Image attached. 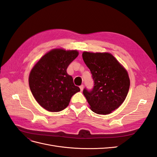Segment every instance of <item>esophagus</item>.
I'll return each mask as SVG.
<instances>
[{
    "label": "esophagus",
    "mask_w": 157,
    "mask_h": 157,
    "mask_svg": "<svg viewBox=\"0 0 157 157\" xmlns=\"http://www.w3.org/2000/svg\"><path fill=\"white\" fill-rule=\"evenodd\" d=\"M83 88H84V85L83 84H82V85H80V91H82L83 90Z\"/></svg>",
    "instance_id": "esophagus-1"
}]
</instances>
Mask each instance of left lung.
<instances>
[{
  "mask_svg": "<svg viewBox=\"0 0 157 157\" xmlns=\"http://www.w3.org/2000/svg\"><path fill=\"white\" fill-rule=\"evenodd\" d=\"M82 58L94 80L92 90H83L90 109L99 115L111 113L127 96L130 84L127 71L111 54L84 52Z\"/></svg>",
  "mask_w": 157,
  "mask_h": 157,
  "instance_id": "obj_1",
  "label": "left lung"
}]
</instances>
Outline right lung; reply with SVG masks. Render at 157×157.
Listing matches in <instances>:
<instances>
[{
	"label": "right lung",
	"mask_w": 157,
	"mask_h": 157,
	"mask_svg": "<svg viewBox=\"0 0 157 157\" xmlns=\"http://www.w3.org/2000/svg\"><path fill=\"white\" fill-rule=\"evenodd\" d=\"M78 55L77 50H52L32 69L29 77L31 91L36 101L47 111L63 110L71 97L80 90L67 73L69 65Z\"/></svg>",
	"instance_id": "add662e5"
}]
</instances>
